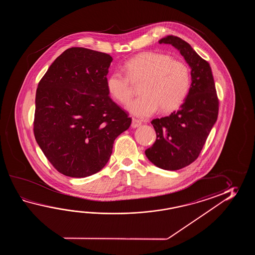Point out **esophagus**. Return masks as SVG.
<instances>
[{
	"label": "esophagus",
	"mask_w": 255,
	"mask_h": 255,
	"mask_svg": "<svg viewBox=\"0 0 255 255\" xmlns=\"http://www.w3.org/2000/svg\"><path fill=\"white\" fill-rule=\"evenodd\" d=\"M141 125V122L138 120H135V119H132V123H131V127L133 128H135L137 127H139Z\"/></svg>",
	"instance_id": "esophagus-1"
}]
</instances>
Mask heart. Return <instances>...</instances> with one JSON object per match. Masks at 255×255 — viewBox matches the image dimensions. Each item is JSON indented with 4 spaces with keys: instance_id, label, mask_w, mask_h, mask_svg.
Listing matches in <instances>:
<instances>
[{
    "instance_id": "b5f03b06",
    "label": "heart",
    "mask_w": 255,
    "mask_h": 255,
    "mask_svg": "<svg viewBox=\"0 0 255 255\" xmlns=\"http://www.w3.org/2000/svg\"><path fill=\"white\" fill-rule=\"evenodd\" d=\"M125 75L113 72L107 79V88L111 97L120 104L127 105L133 95L131 83H139L140 96L128 106L133 115L146 118L157 109L169 112L178 109L188 97L191 87L189 65L168 54L145 52L124 64Z\"/></svg>"
}]
</instances>
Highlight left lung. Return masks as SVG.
I'll use <instances>...</instances> for the list:
<instances>
[{
  "mask_svg": "<svg viewBox=\"0 0 255 255\" xmlns=\"http://www.w3.org/2000/svg\"><path fill=\"white\" fill-rule=\"evenodd\" d=\"M178 49L191 68L190 93L179 110L151 121L157 139L146 149V157L158 168L177 170L195 161L219 113V99L212 68L189 43L168 35L158 41Z\"/></svg>",
  "mask_w": 255,
  "mask_h": 255,
  "instance_id": "left-lung-1",
  "label": "left lung"
}]
</instances>
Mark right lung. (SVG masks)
Returning a JSON list of instances; mask_svg holds the SVG:
<instances>
[{
    "label": "right lung",
    "instance_id": "obj_1",
    "mask_svg": "<svg viewBox=\"0 0 255 255\" xmlns=\"http://www.w3.org/2000/svg\"><path fill=\"white\" fill-rule=\"evenodd\" d=\"M112 60L106 53L72 47L39 82L33 134L49 162L65 176L85 178L101 170L115 139L131 124L109 96Z\"/></svg>",
    "mask_w": 255,
    "mask_h": 255
}]
</instances>
